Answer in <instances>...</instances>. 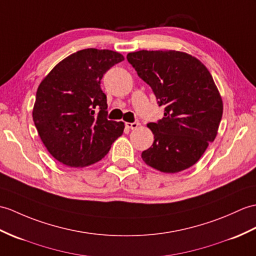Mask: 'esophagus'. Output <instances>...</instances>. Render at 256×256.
Returning <instances> with one entry per match:
<instances>
[{
    "mask_svg": "<svg viewBox=\"0 0 256 256\" xmlns=\"http://www.w3.org/2000/svg\"><path fill=\"white\" fill-rule=\"evenodd\" d=\"M126 126L128 128L134 130V128H138V126H140V122H138V121H134V122H132V123H126Z\"/></svg>",
    "mask_w": 256,
    "mask_h": 256,
    "instance_id": "34e87169",
    "label": "esophagus"
}]
</instances>
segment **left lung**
<instances>
[{"mask_svg":"<svg viewBox=\"0 0 256 256\" xmlns=\"http://www.w3.org/2000/svg\"><path fill=\"white\" fill-rule=\"evenodd\" d=\"M126 58L164 106L162 120L147 124L155 140L142 152V160L166 174L192 167L215 140L222 116V100L208 70L174 50H142Z\"/></svg>","mask_w":256,"mask_h":256,"instance_id":"obj_1","label":"left lung"}]
</instances>
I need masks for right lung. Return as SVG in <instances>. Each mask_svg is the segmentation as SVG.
I'll use <instances>...</instances> for the list:
<instances>
[{
    "label": "right lung",
    "instance_id": "right-lung-1",
    "mask_svg": "<svg viewBox=\"0 0 256 256\" xmlns=\"http://www.w3.org/2000/svg\"><path fill=\"white\" fill-rule=\"evenodd\" d=\"M124 60L111 50L84 49L56 64L36 94L32 118L41 140L58 162L85 167L102 159L123 134L108 120L104 74Z\"/></svg>",
    "mask_w": 256,
    "mask_h": 256
}]
</instances>
